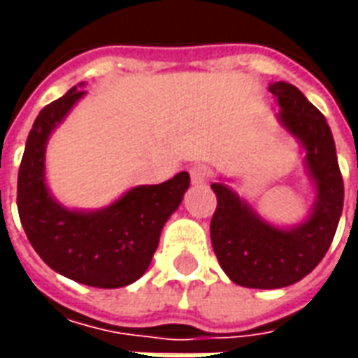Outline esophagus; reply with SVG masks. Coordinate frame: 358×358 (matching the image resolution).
Here are the masks:
<instances>
[{
  "instance_id": "obj_1",
  "label": "esophagus",
  "mask_w": 358,
  "mask_h": 358,
  "mask_svg": "<svg viewBox=\"0 0 358 358\" xmlns=\"http://www.w3.org/2000/svg\"><path fill=\"white\" fill-rule=\"evenodd\" d=\"M209 166H205V164H194L192 169H189V176H192V182L194 184H205L207 178H209Z\"/></svg>"
}]
</instances>
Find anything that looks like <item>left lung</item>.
I'll return each mask as SVG.
<instances>
[{
  "label": "left lung",
  "mask_w": 358,
  "mask_h": 358,
  "mask_svg": "<svg viewBox=\"0 0 358 358\" xmlns=\"http://www.w3.org/2000/svg\"><path fill=\"white\" fill-rule=\"evenodd\" d=\"M280 105L278 120L305 149L316 201L307 220L278 228L255 213L245 199L222 182L210 184L217 210L210 220V241L222 270L234 284L278 289L313 272L330 249L343 209V178L336 143L326 118L299 90L287 82L270 84Z\"/></svg>",
  "instance_id": "left-lung-1"
}]
</instances>
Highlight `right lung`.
Returning a JSON list of instances; mask_svg holds the SVG:
<instances>
[{"label":"right lung","mask_w":358,"mask_h":358,"mask_svg":"<svg viewBox=\"0 0 358 358\" xmlns=\"http://www.w3.org/2000/svg\"><path fill=\"white\" fill-rule=\"evenodd\" d=\"M84 94L74 86L36 117L20 161L17 207L28 241L50 268L84 285L113 289L143 276L164 222L189 187V174L132 187L99 210H71L55 201L45 186V145Z\"/></svg>","instance_id":"1"}]
</instances>
